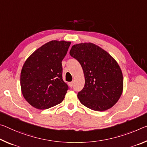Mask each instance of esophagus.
<instances>
[{"mask_svg": "<svg viewBox=\"0 0 147 147\" xmlns=\"http://www.w3.org/2000/svg\"><path fill=\"white\" fill-rule=\"evenodd\" d=\"M69 85L70 87L72 88V87H73V82H69Z\"/></svg>", "mask_w": 147, "mask_h": 147, "instance_id": "esophagus-1", "label": "esophagus"}]
</instances>
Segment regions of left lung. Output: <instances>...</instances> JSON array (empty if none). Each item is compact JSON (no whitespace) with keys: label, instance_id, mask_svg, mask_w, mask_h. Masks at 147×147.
I'll list each match as a JSON object with an SVG mask.
<instances>
[{"label":"left lung","instance_id":"1","mask_svg":"<svg viewBox=\"0 0 147 147\" xmlns=\"http://www.w3.org/2000/svg\"><path fill=\"white\" fill-rule=\"evenodd\" d=\"M69 53L80 63L84 74V87L77 95L80 103L95 111L115 105L122 94L124 80L116 60L91 42L74 44Z\"/></svg>","mask_w":147,"mask_h":147}]
</instances>
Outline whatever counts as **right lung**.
I'll list each match as a JSON object with an SVG mask.
<instances>
[{
  "label": "right lung",
  "mask_w": 147,
  "mask_h": 147,
  "mask_svg": "<svg viewBox=\"0 0 147 147\" xmlns=\"http://www.w3.org/2000/svg\"><path fill=\"white\" fill-rule=\"evenodd\" d=\"M71 42L52 40L36 50L23 65L21 90L25 99L44 110L63 101L68 86L63 80L62 60Z\"/></svg>",
  "instance_id": "add662e5"
}]
</instances>
